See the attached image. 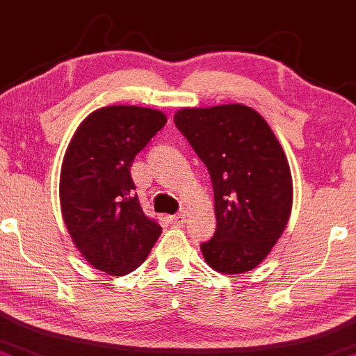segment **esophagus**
Segmentation results:
<instances>
[{"label": "esophagus", "instance_id": "34e87169", "mask_svg": "<svg viewBox=\"0 0 356 356\" xmlns=\"http://www.w3.org/2000/svg\"><path fill=\"white\" fill-rule=\"evenodd\" d=\"M168 222L175 227H182L186 223V215L184 213H177V215H172L168 216Z\"/></svg>", "mask_w": 356, "mask_h": 356}]
</instances>
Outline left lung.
I'll use <instances>...</instances> for the list:
<instances>
[{
	"label": "left lung",
	"mask_w": 356,
	"mask_h": 356,
	"mask_svg": "<svg viewBox=\"0 0 356 356\" xmlns=\"http://www.w3.org/2000/svg\"><path fill=\"white\" fill-rule=\"evenodd\" d=\"M174 122L207 165L216 230L201 244L223 275L250 271L271 252L293 203L290 165L263 115L242 104L181 109Z\"/></svg>",
	"instance_id": "8db88e82"
}]
</instances>
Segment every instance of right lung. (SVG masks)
<instances>
[{"label": "right lung", "instance_id": "1", "mask_svg": "<svg viewBox=\"0 0 356 356\" xmlns=\"http://www.w3.org/2000/svg\"><path fill=\"white\" fill-rule=\"evenodd\" d=\"M165 122L163 112L148 107H102L83 119L66 148L63 220L81 256L107 275L136 269L162 234L141 209L129 168Z\"/></svg>", "mask_w": 356, "mask_h": 356}]
</instances>
